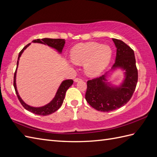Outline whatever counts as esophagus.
Masks as SVG:
<instances>
[{"label": "esophagus", "mask_w": 157, "mask_h": 157, "mask_svg": "<svg viewBox=\"0 0 157 157\" xmlns=\"http://www.w3.org/2000/svg\"><path fill=\"white\" fill-rule=\"evenodd\" d=\"M81 78H75V82H78V81H81Z\"/></svg>", "instance_id": "34e87169"}]
</instances>
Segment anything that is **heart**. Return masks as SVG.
Returning a JSON list of instances; mask_svg holds the SVG:
<instances>
[{
	"label": "heart",
	"instance_id": "b5f03b06",
	"mask_svg": "<svg viewBox=\"0 0 157 157\" xmlns=\"http://www.w3.org/2000/svg\"><path fill=\"white\" fill-rule=\"evenodd\" d=\"M112 51L109 46L97 43L76 45L72 49L71 56L75 64H85L86 73L97 76L108 65L111 59Z\"/></svg>",
	"mask_w": 157,
	"mask_h": 157
}]
</instances>
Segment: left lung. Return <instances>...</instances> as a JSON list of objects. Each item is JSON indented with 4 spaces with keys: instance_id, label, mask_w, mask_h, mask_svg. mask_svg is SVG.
<instances>
[{
    "instance_id": "1",
    "label": "left lung",
    "mask_w": 157,
    "mask_h": 157,
    "mask_svg": "<svg viewBox=\"0 0 157 157\" xmlns=\"http://www.w3.org/2000/svg\"><path fill=\"white\" fill-rule=\"evenodd\" d=\"M117 47L116 60L111 71L125 70V78L120 86L113 87L106 82V73L87 81L85 98L98 111L110 112L124 106L131 98L138 81V71L133 50L121 40L113 39Z\"/></svg>"
}]
</instances>
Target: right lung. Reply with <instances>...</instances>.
Instances as JSON below:
<instances>
[{
    "label": "right lung",
    "instance_id": "obj_1",
    "mask_svg": "<svg viewBox=\"0 0 157 157\" xmlns=\"http://www.w3.org/2000/svg\"><path fill=\"white\" fill-rule=\"evenodd\" d=\"M33 43H42L44 44H47L49 47L54 48L56 49L59 52H62V50L64 47V43H65V40L64 39H47V38H45V39H36L34 40ZM30 45V43L27 45H26L25 47L22 48L21 52H19L18 57V60L17 63V68L16 71H15L14 75V82H13V85L15 89V92H16V94L17 95V97L18 98L19 101L21 103V105L23 106V107L26 109L30 111L31 113L38 114V115H42V116H47L48 114H51L53 113H55L58 110L61 105H62L64 97H65L66 92L68 90V88H69L73 83V81L72 79H68L64 81L61 85H60L58 90L56 92V94L55 95V98L52 99L51 102H49L48 104L45 105L44 106H41V107H33V106H30L28 105H26V103L22 100L20 96L18 95V91L17 89V86H16V74H17V67L18 64V60L20 56H21L22 52L24 51V50L27 48Z\"/></svg>",
    "mask_w": 157,
    "mask_h": 157
}]
</instances>
